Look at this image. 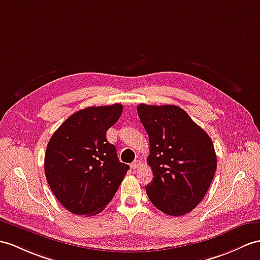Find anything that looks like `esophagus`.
Returning a JSON list of instances; mask_svg holds the SVG:
<instances>
[{"instance_id": "1", "label": "esophagus", "mask_w": 260, "mask_h": 260, "mask_svg": "<svg viewBox=\"0 0 260 260\" xmlns=\"http://www.w3.org/2000/svg\"><path fill=\"white\" fill-rule=\"evenodd\" d=\"M142 166V163H141V161L140 160H137V161H135L134 163H131V169L132 170H137V169H139Z\"/></svg>"}]
</instances>
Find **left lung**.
I'll return each mask as SVG.
<instances>
[{"mask_svg": "<svg viewBox=\"0 0 260 260\" xmlns=\"http://www.w3.org/2000/svg\"><path fill=\"white\" fill-rule=\"evenodd\" d=\"M137 110L150 141L149 200L171 216L189 213L204 199L217 168L212 139L178 106L141 104Z\"/></svg>", "mask_w": 260, "mask_h": 260, "instance_id": "1", "label": "left lung"}]
</instances>
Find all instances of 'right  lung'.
Instances as JSON below:
<instances>
[{"mask_svg":"<svg viewBox=\"0 0 260 260\" xmlns=\"http://www.w3.org/2000/svg\"><path fill=\"white\" fill-rule=\"evenodd\" d=\"M120 104L88 107L67 118L50 138L45 175L67 211L91 216L115 196L129 166L119 162L106 134L122 113Z\"/></svg>","mask_w":260,"mask_h":260,"instance_id":"1","label":"right lung"}]
</instances>
